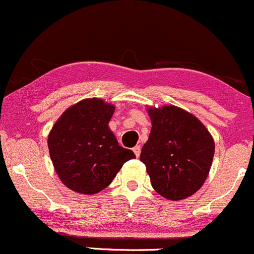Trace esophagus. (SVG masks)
Returning <instances> with one entry per match:
<instances>
[{
    "label": "esophagus",
    "mask_w": 254,
    "mask_h": 254,
    "mask_svg": "<svg viewBox=\"0 0 254 254\" xmlns=\"http://www.w3.org/2000/svg\"><path fill=\"white\" fill-rule=\"evenodd\" d=\"M133 152H134V154H135V157H139L140 155V145H135L134 148H133Z\"/></svg>",
    "instance_id": "esophagus-1"
}]
</instances>
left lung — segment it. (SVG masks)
Instances as JSON below:
<instances>
[{"instance_id":"obj_1","label":"left lung","mask_w":254,"mask_h":254,"mask_svg":"<svg viewBox=\"0 0 254 254\" xmlns=\"http://www.w3.org/2000/svg\"><path fill=\"white\" fill-rule=\"evenodd\" d=\"M152 129L143 145L144 163L152 187L169 200L191 196L206 180L215 143L207 128L177 106L148 109Z\"/></svg>"}]
</instances>
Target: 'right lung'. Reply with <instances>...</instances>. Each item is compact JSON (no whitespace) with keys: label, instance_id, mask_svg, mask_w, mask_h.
<instances>
[{"label":"right lung","instance_id":"add662e5","mask_svg":"<svg viewBox=\"0 0 254 254\" xmlns=\"http://www.w3.org/2000/svg\"><path fill=\"white\" fill-rule=\"evenodd\" d=\"M114 112V105L101 99L82 100L69 107L50 130V159L59 179L72 191H101L127 160L135 158L109 128Z\"/></svg>","mask_w":254,"mask_h":254}]
</instances>
